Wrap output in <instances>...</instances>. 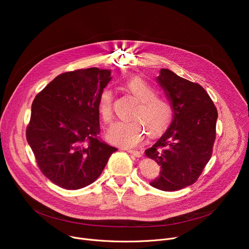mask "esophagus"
<instances>
[{"instance_id": "1", "label": "esophagus", "mask_w": 249, "mask_h": 249, "mask_svg": "<svg viewBox=\"0 0 249 249\" xmlns=\"http://www.w3.org/2000/svg\"><path fill=\"white\" fill-rule=\"evenodd\" d=\"M127 152H129L130 154L134 155L135 158H141L142 156V152L138 151V150H132V149H127Z\"/></svg>"}]
</instances>
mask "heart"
Segmentation results:
<instances>
[{"label":"heart","mask_w":249,"mask_h":249,"mask_svg":"<svg viewBox=\"0 0 249 249\" xmlns=\"http://www.w3.org/2000/svg\"><path fill=\"white\" fill-rule=\"evenodd\" d=\"M125 88L140 101L134 115L135 119L142 120L154 135L162 132L172 121L173 110L169 103L165 99L156 96L154 88L141 77H132L126 81ZM97 108L102 120L105 122L112 120L113 91L111 89L106 88L101 91ZM142 122L136 120L114 123L108 130L107 139L112 144L126 148L139 145L146 134L145 126Z\"/></svg>","instance_id":"obj_1"}]
</instances>
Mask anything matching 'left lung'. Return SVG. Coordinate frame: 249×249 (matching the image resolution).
I'll list each match as a JSON object with an SVG mask.
<instances>
[{
	"label": "left lung",
	"mask_w": 249,
	"mask_h": 249,
	"mask_svg": "<svg viewBox=\"0 0 249 249\" xmlns=\"http://www.w3.org/2000/svg\"><path fill=\"white\" fill-rule=\"evenodd\" d=\"M156 81L171 102L174 118L162 136L145 150L160 166L150 186L165 192L191 186L210 160L216 138L218 112L198 84L161 69Z\"/></svg>",
	"instance_id": "left-lung-1"
}]
</instances>
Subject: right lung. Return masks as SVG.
Masks as SVG:
<instances>
[{"label": "right lung", "mask_w": 249, "mask_h": 249, "mask_svg": "<svg viewBox=\"0 0 249 249\" xmlns=\"http://www.w3.org/2000/svg\"><path fill=\"white\" fill-rule=\"evenodd\" d=\"M111 78L97 68L64 72L32 103L26 138L43 175L63 189L90 185L118 150L98 138L97 103Z\"/></svg>", "instance_id": "right-lung-1"}]
</instances>
